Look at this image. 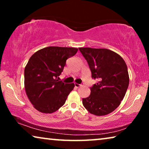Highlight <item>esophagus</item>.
<instances>
[{
    "label": "esophagus",
    "mask_w": 149,
    "mask_h": 149,
    "mask_svg": "<svg viewBox=\"0 0 149 149\" xmlns=\"http://www.w3.org/2000/svg\"><path fill=\"white\" fill-rule=\"evenodd\" d=\"M74 86L76 87H80L81 86H83V85L81 84H78V83H74Z\"/></svg>",
    "instance_id": "1"
}]
</instances>
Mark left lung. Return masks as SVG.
I'll list each match as a JSON object with an SVG mask.
<instances>
[{"label": "left lung", "mask_w": 149, "mask_h": 149, "mask_svg": "<svg viewBox=\"0 0 149 149\" xmlns=\"http://www.w3.org/2000/svg\"><path fill=\"white\" fill-rule=\"evenodd\" d=\"M87 60L91 77L97 84L91 87L83 104L91 114L107 115L119 107L129 85V74L125 61L119 54L107 49L79 48Z\"/></svg>", "instance_id": "obj_1"}]
</instances>
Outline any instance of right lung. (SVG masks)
Segmentation results:
<instances>
[{
  "label": "right lung",
  "instance_id": "add662e5",
  "mask_svg": "<svg viewBox=\"0 0 149 149\" xmlns=\"http://www.w3.org/2000/svg\"><path fill=\"white\" fill-rule=\"evenodd\" d=\"M78 49L47 47L34 53L24 70V87L33 107L40 113L50 114L62 107L74 89V83H64L58 77L66 60Z\"/></svg>",
  "mask_w": 149,
  "mask_h": 149
}]
</instances>
